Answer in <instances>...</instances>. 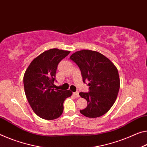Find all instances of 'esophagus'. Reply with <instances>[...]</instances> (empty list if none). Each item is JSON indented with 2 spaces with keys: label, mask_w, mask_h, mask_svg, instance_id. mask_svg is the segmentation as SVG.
<instances>
[{
  "label": "esophagus",
  "mask_w": 147,
  "mask_h": 147,
  "mask_svg": "<svg viewBox=\"0 0 147 147\" xmlns=\"http://www.w3.org/2000/svg\"><path fill=\"white\" fill-rule=\"evenodd\" d=\"M73 95H74V96L76 97H80V95H79V93L77 92H74L73 93Z\"/></svg>",
  "instance_id": "esophagus-1"
}]
</instances>
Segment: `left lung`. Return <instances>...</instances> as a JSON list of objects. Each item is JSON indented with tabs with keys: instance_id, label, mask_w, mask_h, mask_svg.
<instances>
[{
	"instance_id": "1",
	"label": "left lung",
	"mask_w": 147,
	"mask_h": 147,
	"mask_svg": "<svg viewBox=\"0 0 147 147\" xmlns=\"http://www.w3.org/2000/svg\"><path fill=\"white\" fill-rule=\"evenodd\" d=\"M78 65L85 83H90V92H80L88 105L80 113L88 118H97L107 113L117 98L120 89L118 69L113 62L102 53L90 50L74 52L70 57Z\"/></svg>"
}]
</instances>
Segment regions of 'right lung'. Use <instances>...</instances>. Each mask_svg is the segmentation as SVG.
Wrapping results in <instances>:
<instances>
[{"instance_id": "add662e5", "label": "right lung", "mask_w": 147, "mask_h": 147, "mask_svg": "<svg viewBox=\"0 0 147 147\" xmlns=\"http://www.w3.org/2000/svg\"><path fill=\"white\" fill-rule=\"evenodd\" d=\"M70 51L53 48L34 58L23 76L25 94L34 113L44 120L59 118L63 112V103L73 92L53 90L57 65Z\"/></svg>"}]
</instances>
